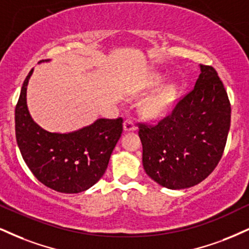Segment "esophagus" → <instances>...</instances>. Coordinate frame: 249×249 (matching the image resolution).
Here are the masks:
<instances>
[{
    "label": "esophagus",
    "mask_w": 249,
    "mask_h": 249,
    "mask_svg": "<svg viewBox=\"0 0 249 249\" xmlns=\"http://www.w3.org/2000/svg\"><path fill=\"white\" fill-rule=\"evenodd\" d=\"M136 129V127H135L134 122L131 121V120H125L124 122V130L125 133H128V131H134Z\"/></svg>",
    "instance_id": "esophagus-1"
}]
</instances>
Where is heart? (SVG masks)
<instances>
[{"instance_id":"b5f03b06","label":"heart","mask_w":249,"mask_h":249,"mask_svg":"<svg viewBox=\"0 0 249 249\" xmlns=\"http://www.w3.org/2000/svg\"><path fill=\"white\" fill-rule=\"evenodd\" d=\"M160 76H155L152 79L151 87L157 88L161 84ZM140 98V96L137 97ZM178 98V87L176 84H168L160 89L157 93L149 98L143 105L142 112L150 120H158L166 116L173 108Z\"/></svg>"}]
</instances>
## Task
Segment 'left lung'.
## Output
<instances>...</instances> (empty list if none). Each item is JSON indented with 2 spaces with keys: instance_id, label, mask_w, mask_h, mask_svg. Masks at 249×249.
<instances>
[{
  "instance_id": "obj_1",
  "label": "left lung",
  "mask_w": 249,
  "mask_h": 249,
  "mask_svg": "<svg viewBox=\"0 0 249 249\" xmlns=\"http://www.w3.org/2000/svg\"><path fill=\"white\" fill-rule=\"evenodd\" d=\"M199 71L194 89L172 114L139 131L144 170L168 189L189 188L203 181L218 164L228 140V93L213 67L199 64Z\"/></svg>"
}]
</instances>
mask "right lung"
<instances>
[{
	"instance_id": "1",
	"label": "right lung",
	"mask_w": 249,
	"mask_h": 249,
	"mask_svg": "<svg viewBox=\"0 0 249 249\" xmlns=\"http://www.w3.org/2000/svg\"><path fill=\"white\" fill-rule=\"evenodd\" d=\"M45 62L40 61L39 63ZM31 70L20 90L15 128L21 157L33 176L48 188L66 194L84 192L105 173L122 134V119H97L70 133H51L36 124L26 101Z\"/></svg>"
}]
</instances>
